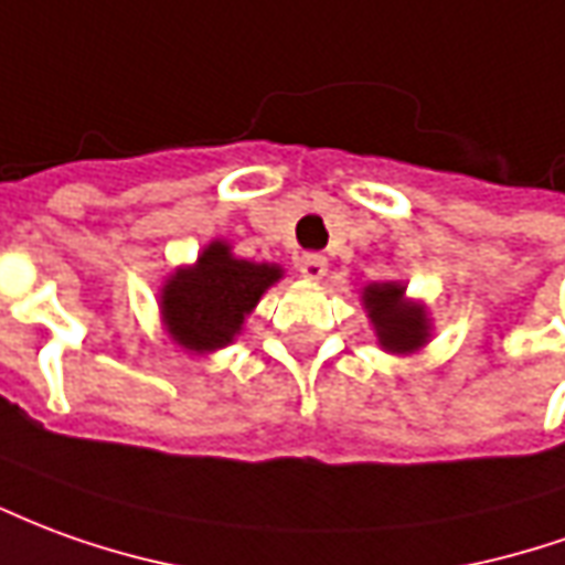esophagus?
Segmentation results:
<instances>
[{"label": "esophagus", "mask_w": 565, "mask_h": 565, "mask_svg": "<svg viewBox=\"0 0 565 565\" xmlns=\"http://www.w3.org/2000/svg\"><path fill=\"white\" fill-rule=\"evenodd\" d=\"M323 271H327V259L321 254H302L299 256V275L302 278H309V281H318L323 278Z\"/></svg>", "instance_id": "obj_1"}]
</instances>
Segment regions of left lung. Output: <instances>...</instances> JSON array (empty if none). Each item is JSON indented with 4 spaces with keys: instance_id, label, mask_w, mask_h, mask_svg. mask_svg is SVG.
<instances>
[{
    "instance_id": "obj_1",
    "label": "left lung",
    "mask_w": 565,
    "mask_h": 565,
    "mask_svg": "<svg viewBox=\"0 0 565 565\" xmlns=\"http://www.w3.org/2000/svg\"><path fill=\"white\" fill-rule=\"evenodd\" d=\"M370 318L376 323L379 342L388 351H413L419 349L428 327L419 309L404 306V287L401 284H373L364 294Z\"/></svg>"
}]
</instances>
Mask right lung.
<instances>
[{
  "instance_id": "1",
  "label": "right lung",
  "mask_w": 565,
  "mask_h": 565,
  "mask_svg": "<svg viewBox=\"0 0 565 565\" xmlns=\"http://www.w3.org/2000/svg\"><path fill=\"white\" fill-rule=\"evenodd\" d=\"M278 278V266L235 259L226 244H211L192 269L177 271L164 287L161 302L173 339L195 351L226 345L242 330L244 315Z\"/></svg>"
}]
</instances>
